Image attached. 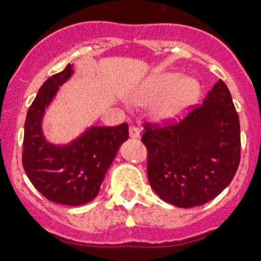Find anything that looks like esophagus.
I'll use <instances>...</instances> for the list:
<instances>
[{"label": "esophagus", "instance_id": "34e87169", "mask_svg": "<svg viewBox=\"0 0 261 261\" xmlns=\"http://www.w3.org/2000/svg\"><path fill=\"white\" fill-rule=\"evenodd\" d=\"M128 134H130V138L133 139L139 138V128L135 126H130V128H128Z\"/></svg>", "mask_w": 261, "mask_h": 261}]
</instances>
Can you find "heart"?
<instances>
[{
  "instance_id": "b5f03b06",
  "label": "heart",
  "mask_w": 261,
  "mask_h": 261,
  "mask_svg": "<svg viewBox=\"0 0 261 261\" xmlns=\"http://www.w3.org/2000/svg\"><path fill=\"white\" fill-rule=\"evenodd\" d=\"M200 97V85L192 79L173 71H161L143 84L134 101L151 107V116L159 122L181 118Z\"/></svg>"
}]
</instances>
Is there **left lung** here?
<instances>
[{
	"instance_id": "1",
	"label": "left lung",
	"mask_w": 261,
	"mask_h": 261,
	"mask_svg": "<svg viewBox=\"0 0 261 261\" xmlns=\"http://www.w3.org/2000/svg\"><path fill=\"white\" fill-rule=\"evenodd\" d=\"M141 139L160 198L182 208L210 202L230 184L241 154L239 114L226 84L219 80L178 122L146 123Z\"/></svg>"
}]
</instances>
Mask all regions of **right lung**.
I'll list each match as a JSON object with an SVG mask.
<instances>
[{"label":"right lung","mask_w":261,"mask_h":261,"mask_svg":"<svg viewBox=\"0 0 261 261\" xmlns=\"http://www.w3.org/2000/svg\"><path fill=\"white\" fill-rule=\"evenodd\" d=\"M73 74V66L51 75L39 89L27 112L22 167L34 187L48 200L81 206L97 196L119 147L128 139V124L87 128L69 145L48 142L42 131L44 111L59 87Z\"/></svg>","instance_id":"right-lung-1"}]
</instances>
